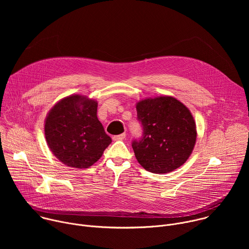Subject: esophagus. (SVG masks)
<instances>
[{"instance_id": "34e87169", "label": "esophagus", "mask_w": 249, "mask_h": 249, "mask_svg": "<svg viewBox=\"0 0 249 249\" xmlns=\"http://www.w3.org/2000/svg\"><path fill=\"white\" fill-rule=\"evenodd\" d=\"M125 134L123 133V134H120V135H116V136H113V140L114 141H122V140H124L125 139Z\"/></svg>"}]
</instances>
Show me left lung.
<instances>
[{
  "label": "left lung",
  "instance_id": "left-lung-1",
  "mask_svg": "<svg viewBox=\"0 0 249 249\" xmlns=\"http://www.w3.org/2000/svg\"><path fill=\"white\" fill-rule=\"evenodd\" d=\"M137 119L143 134L132 141L139 163L154 173H167L181 166L196 142V125L184 104L171 96L138 102Z\"/></svg>",
  "mask_w": 249,
  "mask_h": 249
}]
</instances>
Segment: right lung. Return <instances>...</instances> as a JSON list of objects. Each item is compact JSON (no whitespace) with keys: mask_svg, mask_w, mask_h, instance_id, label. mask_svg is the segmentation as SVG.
<instances>
[{"mask_svg":"<svg viewBox=\"0 0 249 249\" xmlns=\"http://www.w3.org/2000/svg\"><path fill=\"white\" fill-rule=\"evenodd\" d=\"M97 102L81 95L60 100L45 121L47 144L64 164L88 168L111 144L96 115Z\"/></svg>","mask_w":249,"mask_h":249,"instance_id":"right-lung-1","label":"right lung"}]
</instances>
